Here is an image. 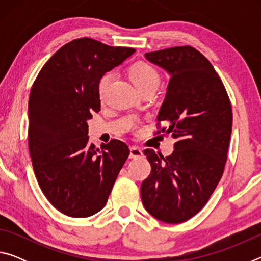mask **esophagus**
Instances as JSON below:
<instances>
[{"label":"esophagus","mask_w":261,"mask_h":261,"mask_svg":"<svg viewBox=\"0 0 261 261\" xmlns=\"http://www.w3.org/2000/svg\"><path fill=\"white\" fill-rule=\"evenodd\" d=\"M143 155V151L139 147L137 146H131L130 147V159H137Z\"/></svg>","instance_id":"esophagus-1"}]
</instances>
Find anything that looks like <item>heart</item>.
<instances>
[{"instance_id": "1", "label": "heart", "mask_w": 261, "mask_h": 261, "mask_svg": "<svg viewBox=\"0 0 261 261\" xmlns=\"http://www.w3.org/2000/svg\"><path fill=\"white\" fill-rule=\"evenodd\" d=\"M129 77L134 85L137 87V90L145 86H154L156 87L160 83V74H159L158 70L153 67L152 64L147 63V62L139 61L132 64L129 69ZM112 79V73H105L102 77L100 78L98 90L99 95L102 96L103 92L107 88L108 84Z\"/></svg>"}]
</instances>
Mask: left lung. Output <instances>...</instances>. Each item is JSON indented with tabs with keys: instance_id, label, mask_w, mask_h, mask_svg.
<instances>
[{
	"instance_id": "left-lung-1",
	"label": "left lung",
	"mask_w": 261,
	"mask_h": 261,
	"mask_svg": "<svg viewBox=\"0 0 261 261\" xmlns=\"http://www.w3.org/2000/svg\"><path fill=\"white\" fill-rule=\"evenodd\" d=\"M145 57L170 74L158 115L156 134L176 139L174 152L163 158L145 149L151 174L141 183L144 207L166 223H180L208 201L222 177L232 127L226 88L211 62L182 46L146 53Z\"/></svg>"
}]
</instances>
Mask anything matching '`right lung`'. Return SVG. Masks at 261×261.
Segmentation results:
<instances>
[{
    "label": "right lung",
    "instance_id": "1",
    "mask_svg": "<svg viewBox=\"0 0 261 261\" xmlns=\"http://www.w3.org/2000/svg\"><path fill=\"white\" fill-rule=\"evenodd\" d=\"M135 51L76 39L46 62L31 88L29 148L35 177L50 204L71 218L103 208L130 154L116 139L95 148L87 120L100 110V78Z\"/></svg>",
    "mask_w": 261,
    "mask_h": 261
}]
</instances>
